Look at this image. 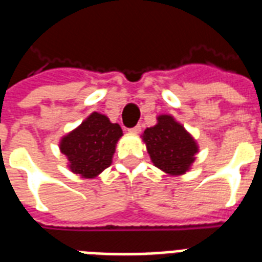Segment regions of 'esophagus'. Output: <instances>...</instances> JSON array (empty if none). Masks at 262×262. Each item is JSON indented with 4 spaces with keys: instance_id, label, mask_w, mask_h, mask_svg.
<instances>
[{
    "instance_id": "34e87169",
    "label": "esophagus",
    "mask_w": 262,
    "mask_h": 262,
    "mask_svg": "<svg viewBox=\"0 0 262 262\" xmlns=\"http://www.w3.org/2000/svg\"><path fill=\"white\" fill-rule=\"evenodd\" d=\"M128 131L131 134H139L142 131V127L139 124H138V125H135V127H133V128H129Z\"/></svg>"
}]
</instances>
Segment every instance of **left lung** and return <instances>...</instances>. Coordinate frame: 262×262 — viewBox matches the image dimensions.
<instances>
[{
    "mask_svg": "<svg viewBox=\"0 0 262 262\" xmlns=\"http://www.w3.org/2000/svg\"><path fill=\"white\" fill-rule=\"evenodd\" d=\"M142 141L152 164L170 176L185 174L199 151L193 137L170 115H160L156 125L144 129Z\"/></svg>",
    "mask_w": 262,
    "mask_h": 262,
    "instance_id": "1",
    "label": "left lung"
}]
</instances>
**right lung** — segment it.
Segmentation results:
<instances>
[{"label": "right lung", "instance_id": "1", "mask_svg": "<svg viewBox=\"0 0 262 262\" xmlns=\"http://www.w3.org/2000/svg\"><path fill=\"white\" fill-rule=\"evenodd\" d=\"M123 135L118 123L105 115L93 112L59 142L60 152L69 161V169L82 179H95L112 164L116 143Z\"/></svg>", "mask_w": 262, "mask_h": 262}]
</instances>
